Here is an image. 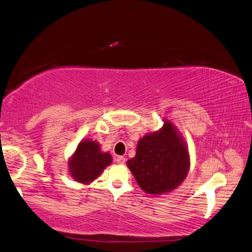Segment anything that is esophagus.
Listing matches in <instances>:
<instances>
[{"label": "esophagus", "instance_id": "esophagus-1", "mask_svg": "<svg viewBox=\"0 0 252 252\" xmlns=\"http://www.w3.org/2000/svg\"><path fill=\"white\" fill-rule=\"evenodd\" d=\"M115 161H116V162H117V163H118V164H124V163H125L126 158H124V157H117V158H115Z\"/></svg>", "mask_w": 252, "mask_h": 252}]
</instances>
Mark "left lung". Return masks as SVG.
Segmentation results:
<instances>
[{
  "label": "left lung",
  "mask_w": 252,
  "mask_h": 252,
  "mask_svg": "<svg viewBox=\"0 0 252 252\" xmlns=\"http://www.w3.org/2000/svg\"><path fill=\"white\" fill-rule=\"evenodd\" d=\"M188 149L176 127L168 121L160 130L139 139L136 156L127 161L142 190L162 195L176 189L187 177Z\"/></svg>",
  "instance_id": "8db88e82"
}]
</instances>
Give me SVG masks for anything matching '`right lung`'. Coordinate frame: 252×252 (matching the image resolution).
<instances>
[{
  "instance_id": "add662e5",
  "label": "right lung",
  "mask_w": 252,
  "mask_h": 252,
  "mask_svg": "<svg viewBox=\"0 0 252 252\" xmlns=\"http://www.w3.org/2000/svg\"><path fill=\"white\" fill-rule=\"evenodd\" d=\"M111 162V156L102 152L98 142L83 139L69 158L68 171L74 180L89 184L101 175L104 168Z\"/></svg>"
}]
</instances>
